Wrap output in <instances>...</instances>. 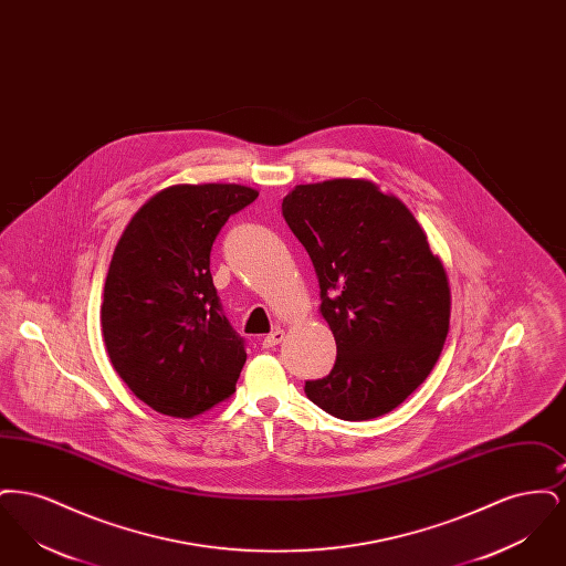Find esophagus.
Returning <instances> with one entry per match:
<instances>
[{"mask_svg": "<svg viewBox=\"0 0 566 566\" xmlns=\"http://www.w3.org/2000/svg\"><path fill=\"white\" fill-rule=\"evenodd\" d=\"M282 339H284V331L275 328V331H271L270 335L263 337V348H275Z\"/></svg>", "mask_w": 566, "mask_h": 566, "instance_id": "1", "label": "esophagus"}]
</instances>
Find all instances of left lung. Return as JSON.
<instances>
[{
  "label": "left lung",
  "mask_w": 566,
  "mask_h": 566,
  "mask_svg": "<svg viewBox=\"0 0 566 566\" xmlns=\"http://www.w3.org/2000/svg\"><path fill=\"white\" fill-rule=\"evenodd\" d=\"M282 214L321 284L337 360L305 395L342 420L392 411L429 377L450 328V282L399 197L365 178L296 185Z\"/></svg>",
  "instance_id": "left-lung-1"
}]
</instances>
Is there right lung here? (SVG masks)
<instances>
[{
    "label": "right lung",
    "mask_w": 566,
    "mask_h": 566,
    "mask_svg": "<svg viewBox=\"0 0 566 566\" xmlns=\"http://www.w3.org/2000/svg\"><path fill=\"white\" fill-rule=\"evenodd\" d=\"M259 197L243 185H174L129 220L109 261L102 335L139 401L195 418L235 392L243 339L220 312L210 250L229 216Z\"/></svg>",
    "instance_id": "obj_1"
}]
</instances>
